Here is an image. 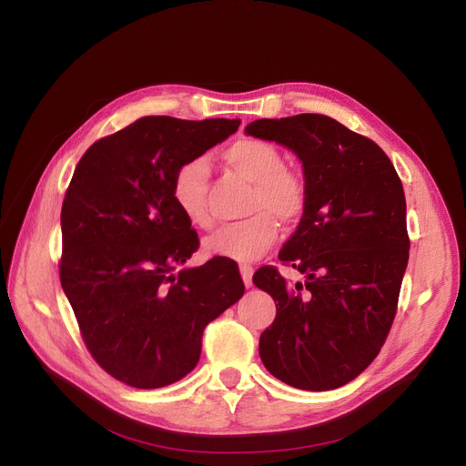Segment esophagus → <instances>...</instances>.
Here are the masks:
<instances>
[{
    "instance_id": "esophagus-1",
    "label": "esophagus",
    "mask_w": 466,
    "mask_h": 466,
    "mask_svg": "<svg viewBox=\"0 0 466 466\" xmlns=\"http://www.w3.org/2000/svg\"><path fill=\"white\" fill-rule=\"evenodd\" d=\"M252 274H255V270H252V266H248V264L241 266V276H243V281H245L247 288L252 286Z\"/></svg>"
}]
</instances>
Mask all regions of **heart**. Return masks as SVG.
<instances>
[{"mask_svg": "<svg viewBox=\"0 0 466 466\" xmlns=\"http://www.w3.org/2000/svg\"><path fill=\"white\" fill-rule=\"evenodd\" d=\"M225 165L252 182L247 214L250 218L225 225L204 243L208 255L252 262L268 252L278 237V223L291 228L307 209V182L286 167L276 146L257 137H241L221 153ZM171 196L182 216L198 229H209L214 216L208 204V167L202 159L182 163L171 182Z\"/></svg>", "mask_w": 466, "mask_h": 466, "instance_id": "obj_1", "label": "heart"}]
</instances>
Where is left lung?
I'll use <instances>...</instances> for the list:
<instances>
[{
  "mask_svg": "<svg viewBox=\"0 0 466 466\" xmlns=\"http://www.w3.org/2000/svg\"><path fill=\"white\" fill-rule=\"evenodd\" d=\"M245 132L298 155L309 192L279 250L305 284L289 286L276 266L252 276L276 301L260 360L295 389H338L377 358L397 315L410 250L402 182L383 149L330 116L260 118Z\"/></svg>",
  "mask_w": 466,
  "mask_h": 466,
  "instance_id": "obj_1",
  "label": "left lung"
}]
</instances>
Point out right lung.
<instances>
[{
  "mask_svg": "<svg viewBox=\"0 0 466 466\" xmlns=\"http://www.w3.org/2000/svg\"><path fill=\"white\" fill-rule=\"evenodd\" d=\"M238 120L146 116L95 142L62 204L60 281L89 354L136 389H159L200 360L206 324L243 298L233 260L185 268L198 235L180 214L177 168Z\"/></svg>",
  "mask_w": 466,
  "mask_h": 466,
  "instance_id": "right-lung-1",
  "label": "right lung"
}]
</instances>
